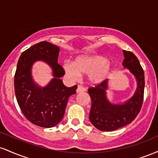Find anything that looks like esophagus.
Returning a JSON list of instances; mask_svg holds the SVG:
<instances>
[{
	"label": "esophagus",
	"instance_id": "1",
	"mask_svg": "<svg viewBox=\"0 0 158 158\" xmlns=\"http://www.w3.org/2000/svg\"><path fill=\"white\" fill-rule=\"evenodd\" d=\"M85 91V89L83 87L80 86V85H79V86L77 87V93H81V92H84Z\"/></svg>",
	"mask_w": 158,
	"mask_h": 158
}]
</instances>
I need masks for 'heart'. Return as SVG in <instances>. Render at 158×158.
I'll use <instances>...</instances> for the list:
<instances>
[{"instance_id": "heart-1", "label": "heart", "mask_w": 158, "mask_h": 158, "mask_svg": "<svg viewBox=\"0 0 158 158\" xmlns=\"http://www.w3.org/2000/svg\"><path fill=\"white\" fill-rule=\"evenodd\" d=\"M62 68L66 77L70 80L76 81L80 74H87L88 82L94 86L106 81L114 70L108 59L99 55L78 56L73 63L64 62Z\"/></svg>"}]
</instances>
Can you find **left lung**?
<instances>
[{
  "label": "left lung",
  "mask_w": 158,
  "mask_h": 158,
  "mask_svg": "<svg viewBox=\"0 0 158 158\" xmlns=\"http://www.w3.org/2000/svg\"><path fill=\"white\" fill-rule=\"evenodd\" d=\"M123 66L129 70L137 81V89L131 98L121 103L111 102L107 97L108 80L88 89L91 99L89 119L97 129L111 131L130 124L136 118L142 107L144 94V71L133 52L123 50Z\"/></svg>",
  "instance_id": "obj_1"
}]
</instances>
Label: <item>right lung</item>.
<instances>
[{
    "instance_id": "add662e5",
    "label": "right lung",
    "mask_w": 158,
    "mask_h": 158,
    "mask_svg": "<svg viewBox=\"0 0 158 158\" xmlns=\"http://www.w3.org/2000/svg\"><path fill=\"white\" fill-rule=\"evenodd\" d=\"M60 49L48 41H41L21 53L15 74V93L25 117L36 126L52 128L64 117L69 97L76 94L77 86L68 88L61 78L64 75L58 64ZM44 61L52 69L53 78L44 87L34 81L31 68L36 61Z\"/></svg>"
}]
</instances>
